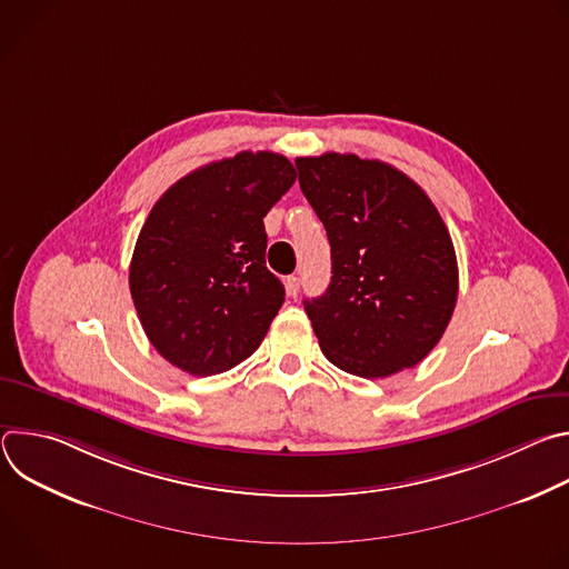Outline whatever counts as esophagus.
Returning <instances> with one entry per match:
<instances>
[{
    "mask_svg": "<svg viewBox=\"0 0 569 569\" xmlns=\"http://www.w3.org/2000/svg\"><path fill=\"white\" fill-rule=\"evenodd\" d=\"M286 292L288 297H297L299 295V277H286Z\"/></svg>",
    "mask_w": 569,
    "mask_h": 569,
    "instance_id": "obj_1",
    "label": "esophagus"
}]
</instances>
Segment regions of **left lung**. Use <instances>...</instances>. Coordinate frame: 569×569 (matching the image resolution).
Segmentation results:
<instances>
[{
	"mask_svg": "<svg viewBox=\"0 0 569 569\" xmlns=\"http://www.w3.org/2000/svg\"><path fill=\"white\" fill-rule=\"evenodd\" d=\"M295 164L331 242V283L303 301L323 356L360 378L419 365L441 340L459 290L437 207L378 159L323 152Z\"/></svg>",
	"mask_w": 569,
	"mask_h": 569,
	"instance_id": "8db88e82",
	"label": "left lung"
}]
</instances>
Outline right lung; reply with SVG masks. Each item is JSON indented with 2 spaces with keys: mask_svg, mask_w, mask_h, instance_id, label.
<instances>
[{
  "mask_svg": "<svg viewBox=\"0 0 569 569\" xmlns=\"http://www.w3.org/2000/svg\"><path fill=\"white\" fill-rule=\"evenodd\" d=\"M295 178L283 154L246 150L154 202L130 261V295L161 358L213 376L259 349L286 295L266 268L263 218Z\"/></svg>",
  "mask_w": 569,
  "mask_h": 569,
  "instance_id": "obj_1",
  "label": "right lung"
}]
</instances>
